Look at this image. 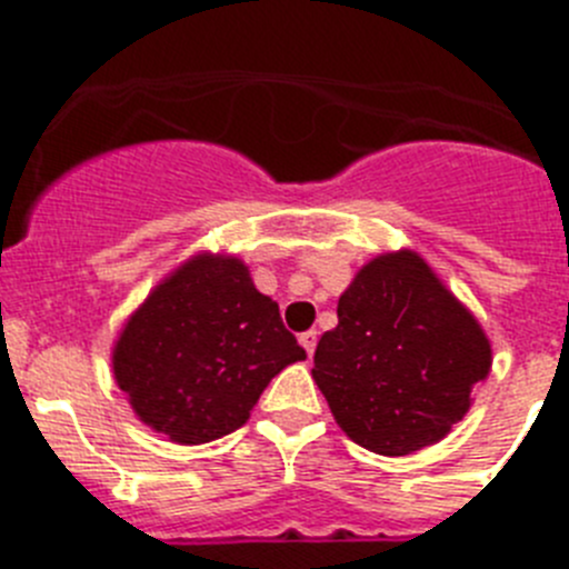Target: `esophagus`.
Listing matches in <instances>:
<instances>
[{
  "mask_svg": "<svg viewBox=\"0 0 569 569\" xmlns=\"http://www.w3.org/2000/svg\"><path fill=\"white\" fill-rule=\"evenodd\" d=\"M316 341H319V333H316V330H305V333L299 336V345L305 347V350H308V356H313Z\"/></svg>",
  "mask_w": 569,
  "mask_h": 569,
  "instance_id": "obj_1",
  "label": "esophagus"
}]
</instances>
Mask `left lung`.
Masks as SVG:
<instances>
[{"label": "left lung", "instance_id": "8db88e82", "mask_svg": "<svg viewBox=\"0 0 569 569\" xmlns=\"http://www.w3.org/2000/svg\"><path fill=\"white\" fill-rule=\"evenodd\" d=\"M336 313L316 347L313 381L347 439L407 456L465 419L472 387L490 376V339L416 250L361 264Z\"/></svg>", "mask_w": 569, "mask_h": 569}]
</instances>
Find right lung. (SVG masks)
<instances>
[{
  "mask_svg": "<svg viewBox=\"0 0 569 569\" xmlns=\"http://www.w3.org/2000/svg\"><path fill=\"white\" fill-rule=\"evenodd\" d=\"M305 359L248 264L210 250L170 270L110 350L136 419L173 445H208L239 430L270 379Z\"/></svg>",
  "mask_w": 569,
  "mask_h": 569,
  "instance_id": "add662e5",
  "label": "right lung"
}]
</instances>
